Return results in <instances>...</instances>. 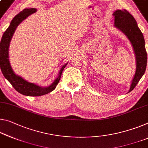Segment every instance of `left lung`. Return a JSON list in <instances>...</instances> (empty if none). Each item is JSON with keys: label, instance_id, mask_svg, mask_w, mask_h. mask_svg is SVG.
Returning <instances> with one entry per match:
<instances>
[{"label": "left lung", "instance_id": "obj_1", "mask_svg": "<svg viewBox=\"0 0 148 148\" xmlns=\"http://www.w3.org/2000/svg\"><path fill=\"white\" fill-rule=\"evenodd\" d=\"M114 16V26L126 35L132 44L136 56V70L128 93L134 88L145 73L147 66V53L142 32L138 27L134 18L126 10H117L112 14Z\"/></svg>", "mask_w": 148, "mask_h": 148}]
</instances>
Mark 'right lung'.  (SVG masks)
Wrapping results in <instances>:
<instances>
[{"label":"right lung","instance_id":"1","mask_svg":"<svg viewBox=\"0 0 148 148\" xmlns=\"http://www.w3.org/2000/svg\"><path fill=\"white\" fill-rule=\"evenodd\" d=\"M36 12H37L36 8L24 9L16 15L11 21L9 27L7 28V29L3 34L0 43V66L2 73L4 75V78L12 84V86L18 92L22 95L34 96V97L47 94L55 90L57 84L59 82L63 70L68 64L66 63L63 66L61 69L60 70L58 78L55 79L53 84L46 88H43V87L39 86L35 84L28 82L25 79H23L22 77L17 76L14 72L8 58V48L11 39L18 25L23 20L26 19L29 15L35 13Z\"/></svg>","mask_w":148,"mask_h":148}]
</instances>
